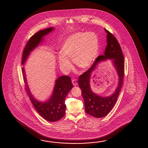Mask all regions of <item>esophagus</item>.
Listing matches in <instances>:
<instances>
[{"label": "esophagus", "mask_w": 148, "mask_h": 148, "mask_svg": "<svg viewBox=\"0 0 148 148\" xmlns=\"http://www.w3.org/2000/svg\"><path fill=\"white\" fill-rule=\"evenodd\" d=\"M72 83H73V85H74V86H76V85H77V81H76V80H75V79H73L72 80Z\"/></svg>", "instance_id": "1"}]
</instances>
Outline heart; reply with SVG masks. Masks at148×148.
I'll use <instances>...</instances> for the list:
<instances>
[{
  "label": "heart",
  "mask_w": 148,
  "mask_h": 148,
  "mask_svg": "<svg viewBox=\"0 0 148 148\" xmlns=\"http://www.w3.org/2000/svg\"><path fill=\"white\" fill-rule=\"evenodd\" d=\"M99 51V40L94 32H78L70 35L63 42L58 62L61 69L68 71L72 67L70 59L82 69L89 68L97 57Z\"/></svg>",
  "instance_id": "heart-1"
}]
</instances>
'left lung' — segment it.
<instances>
[{"label":"left lung","instance_id":"8db88e82","mask_svg":"<svg viewBox=\"0 0 148 148\" xmlns=\"http://www.w3.org/2000/svg\"><path fill=\"white\" fill-rule=\"evenodd\" d=\"M104 29L107 33V43L104 55L97 57L92 66L79 77L78 82L84 100L86 112L97 118L107 115L113 108L122 87L124 76V60L120 44L113 35L106 29ZM108 58L113 60L119 77V82L117 89L113 95L109 97L104 98L95 95L91 91L89 82L92 72L97 63Z\"/></svg>","mask_w":148,"mask_h":148}]
</instances>
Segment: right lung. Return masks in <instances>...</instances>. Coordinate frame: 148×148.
Segmentation results:
<instances>
[{"instance_id": "add662e5", "label": "right lung", "mask_w": 148, "mask_h": 148, "mask_svg": "<svg viewBox=\"0 0 148 148\" xmlns=\"http://www.w3.org/2000/svg\"><path fill=\"white\" fill-rule=\"evenodd\" d=\"M53 29V27H49L41 30L31 37L23 51L22 58L23 64H24L32 51L40 43L43 37L50 33ZM22 71L24 81L26 85L25 90L36 111L41 116L49 122H56L61 119L65 115L66 108L64 103L65 98L73 87L70 77L68 75H62L58 79L56 82L52 96L47 101L42 103L36 101L32 95L27 85L25 71L23 68Z\"/></svg>"}]
</instances>
